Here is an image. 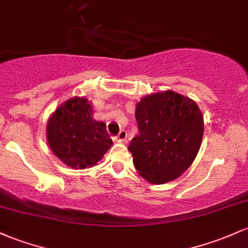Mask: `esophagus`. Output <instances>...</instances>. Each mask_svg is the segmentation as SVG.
Here are the masks:
<instances>
[{
    "label": "esophagus",
    "mask_w": 248,
    "mask_h": 248,
    "mask_svg": "<svg viewBox=\"0 0 248 248\" xmlns=\"http://www.w3.org/2000/svg\"><path fill=\"white\" fill-rule=\"evenodd\" d=\"M126 140H127V132L124 129L120 130L119 135H118V137H116V142L121 143V142H124V141H126Z\"/></svg>",
    "instance_id": "1"
}]
</instances>
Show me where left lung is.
Returning <instances> with one entry per match:
<instances>
[{"instance_id": "left-lung-1", "label": "left lung", "mask_w": 248, "mask_h": 248, "mask_svg": "<svg viewBox=\"0 0 248 248\" xmlns=\"http://www.w3.org/2000/svg\"><path fill=\"white\" fill-rule=\"evenodd\" d=\"M139 134L128 151L139 174L154 185L175 180L199 152L203 116L189 97L165 91L146 95L135 109Z\"/></svg>"}]
</instances>
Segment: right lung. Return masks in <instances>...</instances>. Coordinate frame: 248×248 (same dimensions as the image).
Returning <instances> with one entry per match:
<instances>
[{"label":"right lung","mask_w":248,"mask_h":248,"mask_svg":"<svg viewBox=\"0 0 248 248\" xmlns=\"http://www.w3.org/2000/svg\"><path fill=\"white\" fill-rule=\"evenodd\" d=\"M93 113L92 102L74 96L61 103L48 119L49 148L68 167H93L113 145L106 124L94 120Z\"/></svg>","instance_id":"obj_1"}]
</instances>
